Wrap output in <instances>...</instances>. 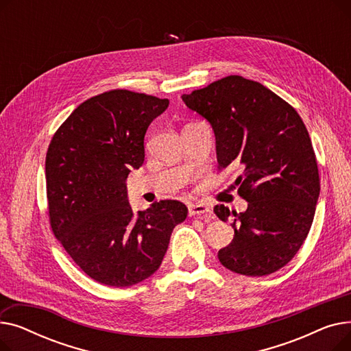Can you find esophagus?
I'll return each mask as SVG.
<instances>
[{
	"label": "esophagus",
	"instance_id": "1",
	"mask_svg": "<svg viewBox=\"0 0 351 351\" xmlns=\"http://www.w3.org/2000/svg\"><path fill=\"white\" fill-rule=\"evenodd\" d=\"M212 210L209 206H206L205 204H196V205H191L189 206V216H209L210 217Z\"/></svg>",
	"mask_w": 351,
	"mask_h": 351
}]
</instances>
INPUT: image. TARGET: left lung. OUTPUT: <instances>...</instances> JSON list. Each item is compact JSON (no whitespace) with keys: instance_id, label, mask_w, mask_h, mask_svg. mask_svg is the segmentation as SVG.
<instances>
[{"instance_id":"1","label":"left lung","mask_w":351,"mask_h":351,"mask_svg":"<svg viewBox=\"0 0 351 351\" xmlns=\"http://www.w3.org/2000/svg\"><path fill=\"white\" fill-rule=\"evenodd\" d=\"M213 128L219 169L239 168L242 213L216 205L226 222L233 215V241L217 257L226 269L266 276L286 266L313 223L320 193L315 151L291 105L262 84L229 75L182 97Z\"/></svg>"}]
</instances>
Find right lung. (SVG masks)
Masks as SVG:
<instances>
[{
  "label": "right lung",
  "instance_id": "add662e5",
  "mask_svg": "<svg viewBox=\"0 0 351 351\" xmlns=\"http://www.w3.org/2000/svg\"><path fill=\"white\" fill-rule=\"evenodd\" d=\"M168 99L114 89L82 102L58 128L45 158L49 223L90 279L128 287L152 276L172 230L188 216L179 200L134 213L126 178L145 159L147 126Z\"/></svg>",
  "mask_w": 351,
  "mask_h": 351
}]
</instances>
